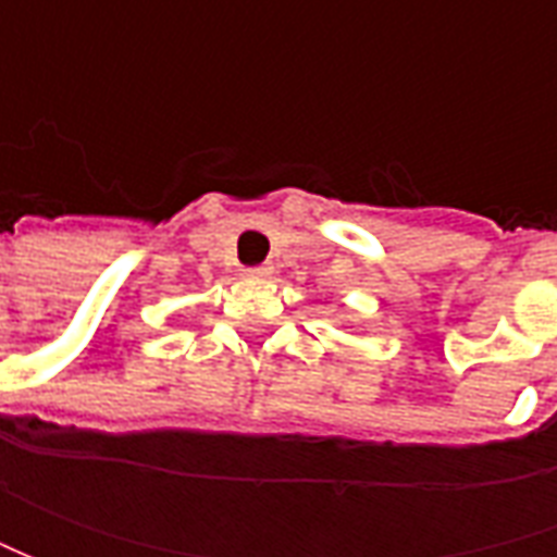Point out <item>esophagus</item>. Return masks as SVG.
I'll list each match as a JSON object with an SVG mask.
<instances>
[{
    "label": "esophagus",
    "instance_id": "1",
    "mask_svg": "<svg viewBox=\"0 0 557 557\" xmlns=\"http://www.w3.org/2000/svg\"><path fill=\"white\" fill-rule=\"evenodd\" d=\"M245 275H250V278H269V275H272V267H267V263H263V267H247Z\"/></svg>",
    "mask_w": 557,
    "mask_h": 557
}]
</instances>
